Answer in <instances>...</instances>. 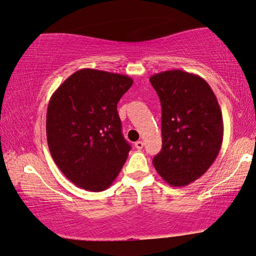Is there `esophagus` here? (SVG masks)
<instances>
[{
    "label": "esophagus",
    "mask_w": 256,
    "mask_h": 256,
    "mask_svg": "<svg viewBox=\"0 0 256 256\" xmlns=\"http://www.w3.org/2000/svg\"><path fill=\"white\" fill-rule=\"evenodd\" d=\"M134 146H136V149H142L144 148V142H142V141H136V142L134 144Z\"/></svg>",
    "instance_id": "34e87169"
}]
</instances>
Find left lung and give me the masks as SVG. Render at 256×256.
<instances>
[{
	"label": "left lung",
	"instance_id": "obj_1",
	"mask_svg": "<svg viewBox=\"0 0 256 256\" xmlns=\"http://www.w3.org/2000/svg\"><path fill=\"white\" fill-rule=\"evenodd\" d=\"M149 80L160 100L163 138L152 164L166 184L188 186L220 152L223 120L218 99L204 78L188 72H157Z\"/></svg>",
	"mask_w": 256,
	"mask_h": 256
}]
</instances>
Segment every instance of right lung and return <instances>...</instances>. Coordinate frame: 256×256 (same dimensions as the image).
<instances>
[{"instance_id":"obj_1","label":"right lung","mask_w":256,"mask_h":256,"mask_svg":"<svg viewBox=\"0 0 256 256\" xmlns=\"http://www.w3.org/2000/svg\"><path fill=\"white\" fill-rule=\"evenodd\" d=\"M132 84L130 76L84 68L60 84L48 101V150L80 188L106 190L126 162L131 146L122 134L117 104Z\"/></svg>"}]
</instances>
